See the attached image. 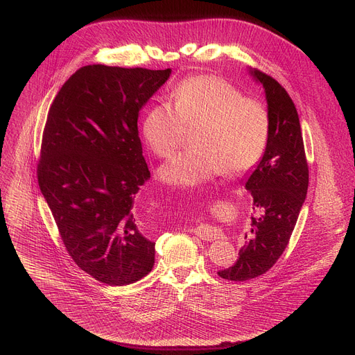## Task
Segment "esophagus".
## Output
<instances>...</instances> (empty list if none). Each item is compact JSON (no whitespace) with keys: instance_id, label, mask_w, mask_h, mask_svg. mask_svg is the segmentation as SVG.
<instances>
[{"instance_id":"esophagus-1","label":"esophagus","mask_w":355,"mask_h":355,"mask_svg":"<svg viewBox=\"0 0 355 355\" xmlns=\"http://www.w3.org/2000/svg\"><path fill=\"white\" fill-rule=\"evenodd\" d=\"M193 233L205 241H211V240H216L222 236L220 229L211 226V225H199L198 227L193 229Z\"/></svg>"}]
</instances>
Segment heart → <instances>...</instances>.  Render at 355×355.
I'll return each instance as SVG.
<instances>
[{"instance_id":"heart-1","label":"heart","mask_w":355,"mask_h":355,"mask_svg":"<svg viewBox=\"0 0 355 355\" xmlns=\"http://www.w3.org/2000/svg\"><path fill=\"white\" fill-rule=\"evenodd\" d=\"M168 103H157L143 119V137L162 159L180 147L185 128L196 126L195 148L177 155L160 170L175 187H196L218 173L237 175L254 167L267 147L270 116L257 99L244 98L215 76H195L173 89Z\"/></svg>"}]
</instances>
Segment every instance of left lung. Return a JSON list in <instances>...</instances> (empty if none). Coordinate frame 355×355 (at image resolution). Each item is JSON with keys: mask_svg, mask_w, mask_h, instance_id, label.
<instances>
[{"mask_svg": "<svg viewBox=\"0 0 355 355\" xmlns=\"http://www.w3.org/2000/svg\"><path fill=\"white\" fill-rule=\"evenodd\" d=\"M264 88L270 136L261 160L247 180L252 196L251 229L244 236L234 266L220 270L219 277L247 281L266 274L282 256L305 202L309 168L297 111L285 88L260 70H248Z\"/></svg>", "mask_w": 355, "mask_h": 355, "instance_id": "8db88e82", "label": "left lung"}]
</instances>
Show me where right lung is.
Masks as SVG:
<instances>
[{"label": "right lung", "mask_w": 355, "mask_h": 355, "mask_svg": "<svg viewBox=\"0 0 355 355\" xmlns=\"http://www.w3.org/2000/svg\"><path fill=\"white\" fill-rule=\"evenodd\" d=\"M171 69L104 64L77 70L60 88L42 137L37 181L74 263L122 286L155 266L135 199L150 178L137 130L139 111Z\"/></svg>", "instance_id": "obj_1"}]
</instances>
